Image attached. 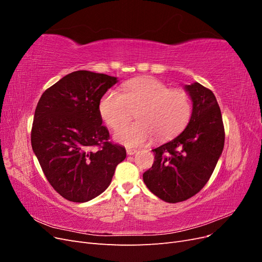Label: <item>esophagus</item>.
Masks as SVG:
<instances>
[{"label": "esophagus", "instance_id": "obj_1", "mask_svg": "<svg viewBox=\"0 0 262 262\" xmlns=\"http://www.w3.org/2000/svg\"><path fill=\"white\" fill-rule=\"evenodd\" d=\"M137 153V149H133V148H126V154L128 155H133Z\"/></svg>", "mask_w": 262, "mask_h": 262}]
</instances>
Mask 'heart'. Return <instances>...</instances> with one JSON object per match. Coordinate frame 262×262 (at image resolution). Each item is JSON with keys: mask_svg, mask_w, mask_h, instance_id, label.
<instances>
[{"mask_svg": "<svg viewBox=\"0 0 262 262\" xmlns=\"http://www.w3.org/2000/svg\"><path fill=\"white\" fill-rule=\"evenodd\" d=\"M136 111L138 121L115 133V140L128 147L143 145L155 136H176L189 121L191 102L184 90H169L168 85L153 77L126 82L122 93L108 91L99 101L100 117L113 129L129 120Z\"/></svg>", "mask_w": 262, "mask_h": 262, "instance_id": "b5f03b06", "label": "heart"}]
</instances>
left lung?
Here are the masks:
<instances>
[{
    "mask_svg": "<svg viewBox=\"0 0 262 262\" xmlns=\"http://www.w3.org/2000/svg\"><path fill=\"white\" fill-rule=\"evenodd\" d=\"M191 98L190 120L178 137L153 150L155 161L143 173L146 187L168 203L185 201L207 184L223 152L225 132L214 94L199 83L184 86Z\"/></svg>",
    "mask_w": 262,
    "mask_h": 262,
    "instance_id": "1",
    "label": "left lung"
}]
</instances>
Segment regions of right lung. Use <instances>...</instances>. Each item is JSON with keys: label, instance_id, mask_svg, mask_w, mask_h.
Wrapping results in <instances>:
<instances>
[{"label": "right lung", "instance_id": "1", "mask_svg": "<svg viewBox=\"0 0 262 262\" xmlns=\"http://www.w3.org/2000/svg\"><path fill=\"white\" fill-rule=\"evenodd\" d=\"M117 82L107 74L75 71L38 101L31 147L50 185L69 201L83 203L104 192L126 156L123 146L108 141L99 114L101 97Z\"/></svg>", "mask_w": 262, "mask_h": 262}]
</instances>
